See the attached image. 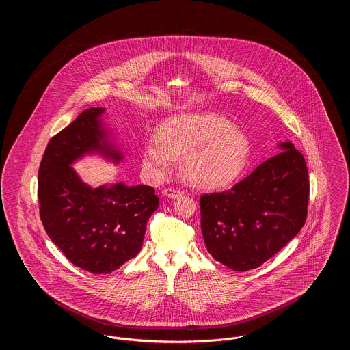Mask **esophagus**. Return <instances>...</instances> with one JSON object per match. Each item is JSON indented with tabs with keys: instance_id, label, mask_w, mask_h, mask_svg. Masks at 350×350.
I'll return each mask as SVG.
<instances>
[{
	"instance_id": "34e87169",
	"label": "esophagus",
	"mask_w": 350,
	"mask_h": 350,
	"mask_svg": "<svg viewBox=\"0 0 350 350\" xmlns=\"http://www.w3.org/2000/svg\"><path fill=\"white\" fill-rule=\"evenodd\" d=\"M183 190H177V189H172V187H167L164 190V196L167 197V198H180V197H183Z\"/></svg>"
}]
</instances>
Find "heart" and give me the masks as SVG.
I'll list each match as a JSON object with an SVG mask.
<instances>
[{
	"mask_svg": "<svg viewBox=\"0 0 350 350\" xmlns=\"http://www.w3.org/2000/svg\"><path fill=\"white\" fill-rule=\"evenodd\" d=\"M156 142L143 153L144 165L154 176L165 177L176 157L185 156L183 170L189 181L207 189L233 183L250 156L247 135L228 119L211 113L169 118L159 126Z\"/></svg>",
	"mask_w": 350,
	"mask_h": 350,
	"instance_id": "1",
	"label": "heart"
}]
</instances>
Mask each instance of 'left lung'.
I'll use <instances>...</instances> for the list:
<instances>
[{
  "instance_id": "obj_1",
  "label": "left lung",
  "mask_w": 350,
  "mask_h": 350,
  "mask_svg": "<svg viewBox=\"0 0 350 350\" xmlns=\"http://www.w3.org/2000/svg\"><path fill=\"white\" fill-rule=\"evenodd\" d=\"M232 189L200 197V228L208 253L223 265L261 267L294 239L307 217L310 180L291 142Z\"/></svg>"
}]
</instances>
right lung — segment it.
<instances>
[{"mask_svg":"<svg viewBox=\"0 0 350 350\" xmlns=\"http://www.w3.org/2000/svg\"><path fill=\"white\" fill-rule=\"evenodd\" d=\"M90 107L56 133L44 150L38 177L39 213L52 243L68 260L92 274H107L142 250L147 220L159 207L147 185L90 187L70 167L98 152L119 163L120 150L109 142L100 116Z\"/></svg>","mask_w":350,"mask_h":350,"instance_id":"1","label":"right lung"}]
</instances>
